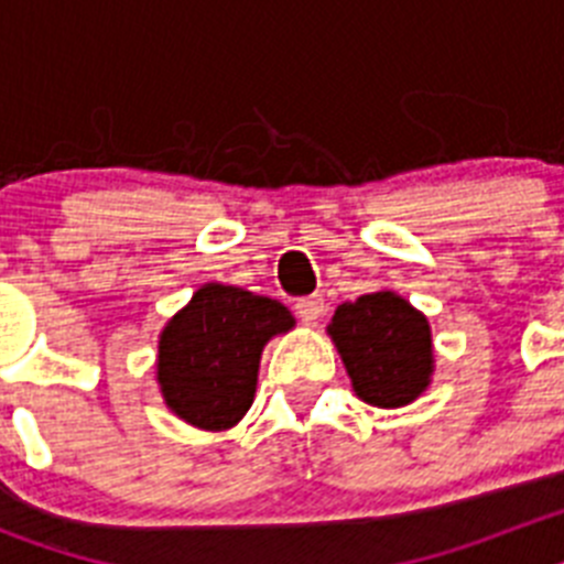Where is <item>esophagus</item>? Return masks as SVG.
I'll return each instance as SVG.
<instances>
[{
  "instance_id": "1",
  "label": "esophagus",
  "mask_w": 564,
  "mask_h": 564,
  "mask_svg": "<svg viewBox=\"0 0 564 564\" xmlns=\"http://www.w3.org/2000/svg\"><path fill=\"white\" fill-rule=\"evenodd\" d=\"M325 313V299L318 296H305V299H299L296 302V316L305 322V325H313L318 316Z\"/></svg>"
}]
</instances>
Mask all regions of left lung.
<instances>
[{
  "instance_id": "obj_1",
  "label": "left lung",
  "mask_w": 564,
  "mask_h": 564,
  "mask_svg": "<svg viewBox=\"0 0 564 564\" xmlns=\"http://www.w3.org/2000/svg\"><path fill=\"white\" fill-rule=\"evenodd\" d=\"M327 333L364 403L395 410L430 387L435 372L430 322L398 293H364L344 302Z\"/></svg>"
}]
</instances>
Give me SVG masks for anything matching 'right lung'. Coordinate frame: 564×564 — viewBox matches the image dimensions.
<instances>
[{
	"instance_id": "add662e5",
	"label": "right lung",
	"mask_w": 564,
	"mask_h": 564,
	"mask_svg": "<svg viewBox=\"0 0 564 564\" xmlns=\"http://www.w3.org/2000/svg\"><path fill=\"white\" fill-rule=\"evenodd\" d=\"M293 325L276 299L220 282L203 285L158 341L166 406L197 430H231L251 410L262 347Z\"/></svg>"
}]
</instances>
